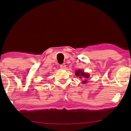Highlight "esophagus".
I'll list each match as a JSON object with an SVG mask.
<instances>
[{
    "label": "esophagus",
    "instance_id": "1",
    "mask_svg": "<svg viewBox=\"0 0 131 131\" xmlns=\"http://www.w3.org/2000/svg\"><path fill=\"white\" fill-rule=\"evenodd\" d=\"M66 67V65L65 64H62V65H60V68L61 69H65Z\"/></svg>",
    "mask_w": 131,
    "mask_h": 131
}]
</instances>
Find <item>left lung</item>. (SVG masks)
Instances as JSON below:
<instances>
[{
	"mask_svg": "<svg viewBox=\"0 0 131 131\" xmlns=\"http://www.w3.org/2000/svg\"><path fill=\"white\" fill-rule=\"evenodd\" d=\"M75 75L76 76L79 77V78L81 79H84V80L82 81L83 84H85L87 82V79H88L90 77V74L84 72L83 70H82L81 69H79L76 70V72H75Z\"/></svg>",
	"mask_w": 131,
	"mask_h": 131,
	"instance_id": "8db88e82",
	"label": "left lung"
}]
</instances>
